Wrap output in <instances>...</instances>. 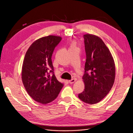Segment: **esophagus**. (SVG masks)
<instances>
[{
	"instance_id": "obj_1",
	"label": "esophagus",
	"mask_w": 133,
	"mask_h": 133,
	"mask_svg": "<svg viewBox=\"0 0 133 133\" xmlns=\"http://www.w3.org/2000/svg\"><path fill=\"white\" fill-rule=\"evenodd\" d=\"M75 81H76V79H73V78L72 79H70V80H69V84H73Z\"/></svg>"
}]
</instances>
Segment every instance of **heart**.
Listing matches in <instances>:
<instances>
[{"label":"heart","instance_id":"1","mask_svg":"<svg viewBox=\"0 0 133 133\" xmlns=\"http://www.w3.org/2000/svg\"><path fill=\"white\" fill-rule=\"evenodd\" d=\"M74 46H75V44H74V43H72V44H71V47H74Z\"/></svg>","mask_w":133,"mask_h":133}]
</instances>
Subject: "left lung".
I'll use <instances>...</instances> for the list:
<instances>
[{
  "instance_id": "1",
  "label": "left lung",
  "mask_w": 133,
  "mask_h": 133,
  "mask_svg": "<svg viewBox=\"0 0 133 133\" xmlns=\"http://www.w3.org/2000/svg\"><path fill=\"white\" fill-rule=\"evenodd\" d=\"M87 59L82 77L84 90L78 94L81 101L89 104L101 101L113 87L116 66L113 56L102 40L92 34H85Z\"/></svg>"
}]
</instances>
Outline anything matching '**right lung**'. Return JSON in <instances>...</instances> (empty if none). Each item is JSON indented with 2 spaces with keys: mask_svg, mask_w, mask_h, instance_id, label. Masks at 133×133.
I'll use <instances>...</instances> for the list:
<instances>
[{
  "mask_svg": "<svg viewBox=\"0 0 133 133\" xmlns=\"http://www.w3.org/2000/svg\"><path fill=\"white\" fill-rule=\"evenodd\" d=\"M62 37L55 35L41 37L29 47L23 60L22 79L26 92L43 104L57 98L64 86L54 73L52 56ZM50 72L52 73L50 76Z\"/></svg>",
  "mask_w": 133,
  "mask_h": 133,
  "instance_id": "add662e5",
  "label": "right lung"
}]
</instances>
